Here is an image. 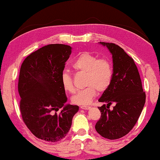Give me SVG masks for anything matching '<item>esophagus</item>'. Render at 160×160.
I'll list each match as a JSON object with an SVG mask.
<instances>
[{
    "label": "esophagus",
    "instance_id": "1",
    "mask_svg": "<svg viewBox=\"0 0 160 160\" xmlns=\"http://www.w3.org/2000/svg\"><path fill=\"white\" fill-rule=\"evenodd\" d=\"M80 108L84 109V110H87V109L90 108V106H80Z\"/></svg>",
    "mask_w": 160,
    "mask_h": 160
}]
</instances>
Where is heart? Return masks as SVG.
I'll use <instances>...</instances> for the list:
<instances>
[{"instance_id":"1","label":"heart","mask_w":160,"mask_h":160,"mask_svg":"<svg viewBox=\"0 0 160 160\" xmlns=\"http://www.w3.org/2000/svg\"><path fill=\"white\" fill-rule=\"evenodd\" d=\"M72 66L78 72L86 74V87L72 96V102L74 104L81 106L91 103L98 91L104 92L112 83L114 71L112 62L108 58H99L90 52H84L79 54ZM61 83L66 92H74L73 79L67 71L61 74Z\"/></svg>"}]
</instances>
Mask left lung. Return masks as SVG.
<instances>
[{"instance_id": "8db88e82", "label": "left lung", "mask_w": 160, "mask_h": 160, "mask_svg": "<svg viewBox=\"0 0 160 160\" xmlns=\"http://www.w3.org/2000/svg\"><path fill=\"white\" fill-rule=\"evenodd\" d=\"M112 54L113 79L99 102L101 117L95 129L109 139H117L128 134L138 120L145 102V93L134 60L122 48L112 43L100 42ZM115 106L112 110L110 105Z\"/></svg>"}]
</instances>
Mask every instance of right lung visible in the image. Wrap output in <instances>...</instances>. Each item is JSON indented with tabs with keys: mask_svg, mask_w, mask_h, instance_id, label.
I'll list each match as a JSON object with an SVG mask.
<instances>
[{
	"mask_svg": "<svg viewBox=\"0 0 160 160\" xmlns=\"http://www.w3.org/2000/svg\"><path fill=\"white\" fill-rule=\"evenodd\" d=\"M71 53L70 46L48 44L26 57L20 69L18 88L22 119L36 137L48 142H58L66 136L79 110L78 106H65L67 98L61 83Z\"/></svg>",
	"mask_w": 160,
	"mask_h": 160,
	"instance_id": "obj_1",
	"label": "right lung"
}]
</instances>
